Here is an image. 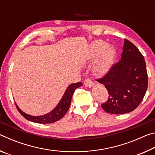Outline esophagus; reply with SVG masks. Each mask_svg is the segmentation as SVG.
Instances as JSON below:
<instances>
[{
    "mask_svg": "<svg viewBox=\"0 0 155 155\" xmlns=\"http://www.w3.org/2000/svg\"><path fill=\"white\" fill-rule=\"evenodd\" d=\"M84 85H85V87H92V86L94 85L93 81H91L90 78H86L85 81H84Z\"/></svg>",
    "mask_w": 155,
    "mask_h": 155,
    "instance_id": "esophagus-1",
    "label": "esophagus"
}]
</instances>
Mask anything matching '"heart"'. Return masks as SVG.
<instances>
[{
	"label": "heart",
	"mask_w": 155,
	"mask_h": 155,
	"mask_svg": "<svg viewBox=\"0 0 155 155\" xmlns=\"http://www.w3.org/2000/svg\"><path fill=\"white\" fill-rule=\"evenodd\" d=\"M91 57L96 58L93 65V70L95 74L101 75L105 73L114 57V50L111 46L107 45L103 40H96L91 46Z\"/></svg>",
	"instance_id": "1"
}]
</instances>
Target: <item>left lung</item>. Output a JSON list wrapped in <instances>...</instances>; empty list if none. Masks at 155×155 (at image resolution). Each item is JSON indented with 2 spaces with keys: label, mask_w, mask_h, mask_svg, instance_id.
<instances>
[{
  "label": "left lung",
  "mask_w": 155,
  "mask_h": 155,
  "mask_svg": "<svg viewBox=\"0 0 155 155\" xmlns=\"http://www.w3.org/2000/svg\"><path fill=\"white\" fill-rule=\"evenodd\" d=\"M121 59L96 81L105 86L109 97L101 104L111 114H124L140 105L148 87V73L144 57L132 42L124 39Z\"/></svg>",
  "instance_id": "8db88e82"
}]
</instances>
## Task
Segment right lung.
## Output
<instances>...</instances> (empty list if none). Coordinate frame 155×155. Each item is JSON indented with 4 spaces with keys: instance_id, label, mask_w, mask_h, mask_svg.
Returning <instances> with one entry per match:
<instances>
[{
    "instance_id": "1",
    "label": "right lung",
    "mask_w": 155,
    "mask_h": 155,
    "mask_svg": "<svg viewBox=\"0 0 155 155\" xmlns=\"http://www.w3.org/2000/svg\"><path fill=\"white\" fill-rule=\"evenodd\" d=\"M82 85V83H76L71 84V85L68 86L64 95L63 96L61 100L55 108L52 110L51 112H50L49 114L41 115V116H31L30 115L26 114L25 113L21 111L19 107L17 106V104L15 103V106H16V108L18 111L20 112V114L25 118L29 120V121L40 123V124H49V123L57 122L60 119H61L65 114H66L68 109H69L70 103H71L73 93H74L76 89L81 87Z\"/></svg>"
}]
</instances>
